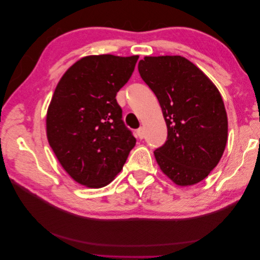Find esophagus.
<instances>
[{
	"mask_svg": "<svg viewBox=\"0 0 260 260\" xmlns=\"http://www.w3.org/2000/svg\"><path fill=\"white\" fill-rule=\"evenodd\" d=\"M137 136H138V138L139 139H144V137H145V131H144V129L141 127V128H139L138 130H137Z\"/></svg>",
	"mask_w": 260,
	"mask_h": 260,
	"instance_id": "esophagus-1",
	"label": "esophagus"
}]
</instances>
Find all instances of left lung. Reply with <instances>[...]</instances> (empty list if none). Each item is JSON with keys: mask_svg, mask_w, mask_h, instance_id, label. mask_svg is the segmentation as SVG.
I'll use <instances>...</instances> for the list:
<instances>
[{"mask_svg": "<svg viewBox=\"0 0 260 260\" xmlns=\"http://www.w3.org/2000/svg\"><path fill=\"white\" fill-rule=\"evenodd\" d=\"M138 68L167 124L166 143L154 152L160 170L180 186L201 182L221 159L228 141V117L219 90L179 55L145 56Z\"/></svg>", "mask_w": 260, "mask_h": 260, "instance_id": "obj_1", "label": "left lung"}]
</instances>
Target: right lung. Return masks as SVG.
Returning <instances> with one entry per match:
<instances>
[{
  "instance_id": "add662e5",
  "label": "right lung",
  "mask_w": 260,
  "mask_h": 260,
  "mask_svg": "<svg viewBox=\"0 0 260 260\" xmlns=\"http://www.w3.org/2000/svg\"><path fill=\"white\" fill-rule=\"evenodd\" d=\"M138 55H90L62 75L46 113V136L76 182L99 188L121 171L137 140L125 127L116 94L128 82Z\"/></svg>"
}]
</instances>
